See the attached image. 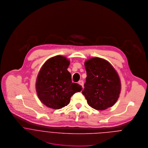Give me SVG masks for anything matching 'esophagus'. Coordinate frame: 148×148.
Segmentation results:
<instances>
[{
	"label": "esophagus",
	"mask_w": 148,
	"mask_h": 148,
	"mask_svg": "<svg viewBox=\"0 0 148 148\" xmlns=\"http://www.w3.org/2000/svg\"><path fill=\"white\" fill-rule=\"evenodd\" d=\"M78 83H79L80 85H81V86H82V87H83V86H84V82H83V80L79 81V82H78Z\"/></svg>",
	"instance_id": "esophagus-1"
}]
</instances>
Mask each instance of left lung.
I'll use <instances>...</instances> for the list:
<instances>
[{
  "instance_id": "8db88e82",
  "label": "left lung",
  "mask_w": 148,
  "mask_h": 148,
  "mask_svg": "<svg viewBox=\"0 0 148 148\" xmlns=\"http://www.w3.org/2000/svg\"><path fill=\"white\" fill-rule=\"evenodd\" d=\"M84 65L87 77L82 94L89 106L97 110L114 106L121 90L120 78L114 68L99 57L90 58Z\"/></svg>"
}]
</instances>
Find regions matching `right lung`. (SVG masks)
Returning <instances> with one entry per match:
<instances>
[{"instance_id": "1", "label": "right lung", "mask_w": 148, "mask_h": 148, "mask_svg": "<svg viewBox=\"0 0 148 148\" xmlns=\"http://www.w3.org/2000/svg\"><path fill=\"white\" fill-rule=\"evenodd\" d=\"M70 61L62 56L48 59L41 68L36 80V88L40 101L53 109L67 106L71 97L80 92L82 87L72 83L71 74L67 70Z\"/></svg>"}]
</instances>
